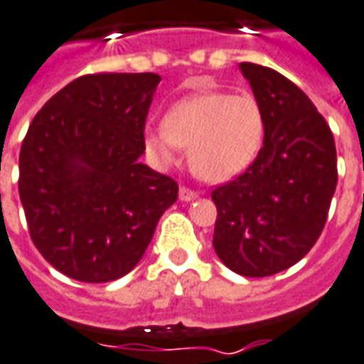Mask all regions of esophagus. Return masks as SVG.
I'll use <instances>...</instances> for the list:
<instances>
[{"instance_id":"esophagus-1","label":"esophagus","mask_w":364,"mask_h":364,"mask_svg":"<svg viewBox=\"0 0 364 364\" xmlns=\"http://www.w3.org/2000/svg\"><path fill=\"white\" fill-rule=\"evenodd\" d=\"M178 196H180V200H182V202H192V200H196L198 194L194 192V190H190V188L182 186V188H180V192H178Z\"/></svg>"}]
</instances>
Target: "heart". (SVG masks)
<instances>
[{
  "label": "heart",
  "mask_w": 364,
  "mask_h": 364,
  "mask_svg": "<svg viewBox=\"0 0 364 364\" xmlns=\"http://www.w3.org/2000/svg\"><path fill=\"white\" fill-rule=\"evenodd\" d=\"M265 119L250 92H196L174 102L162 117V130H149L144 144L162 166L188 149V164L208 184L244 174L263 146Z\"/></svg>",
  "instance_id": "b5f03b06"
}]
</instances>
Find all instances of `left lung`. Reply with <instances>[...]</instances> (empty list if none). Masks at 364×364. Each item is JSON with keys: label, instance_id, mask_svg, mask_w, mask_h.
Listing matches in <instances>:
<instances>
[{"label": "left lung", "instance_id": "obj_1", "mask_svg": "<svg viewBox=\"0 0 364 364\" xmlns=\"http://www.w3.org/2000/svg\"><path fill=\"white\" fill-rule=\"evenodd\" d=\"M265 119L263 149L242 176L212 192L214 250L232 272L265 277L307 255L337 188V150L309 97L269 67L240 63Z\"/></svg>", "mask_w": 364, "mask_h": 364}]
</instances>
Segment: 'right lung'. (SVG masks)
Returning a JSON list of instances; mask_svg holds the SVG:
<instances>
[{
	"mask_svg": "<svg viewBox=\"0 0 364 364\" xmlns=\"http://www.w3.org/2000/svg\"><path fill=\"white\" fill-rule=\"evenodd\" d=\"M156 73L85 75L35 114L19 152V198L35 247L85 283L140 262L178 184L140 162Z\"/></svg>",
	"mask_w": 364,
	"mask_h": 364,
	"instance_id": "1",
	"label": "right lung"
}]
</instances>
